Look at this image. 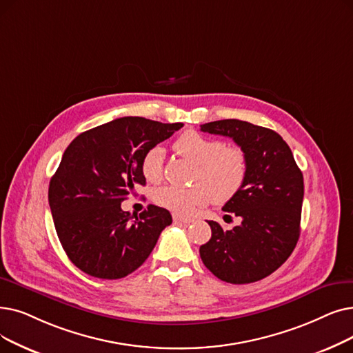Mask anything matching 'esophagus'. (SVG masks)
Here are the masks:
<instances>
[{
    "mask_svg": "<svg viewBox=\"0 0 353 353\" xmlns=\"http://www.w3.org/2000/svg\"><path fill=\"white\" fill-rule=\"evenodd\" d=\"M173 221H174V222H181V223H190V222H193L192 218L181 216V214H179V213H174V214H173Z\"/></svg>",
    "mask_w": 353,
    "mask_h": 353,
    "instance_id": "obj_1",
    "label": "esophagus"
}]
</instances>
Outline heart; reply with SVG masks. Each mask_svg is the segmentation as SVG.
Masks as SVG:
<instances>
[{"label": "heart", "instance_id": "b5f03b06", "mask_svg": "<svg viewBox=\"0 0 353 353\" xmlns=\"http://www.w3.org/2000/svg\"><path fill=\"white\" fill-rule=\"evenodd\" d=\"M179 154L196 164L193 188L165 185L154 192V202L176 213L189 214L210 199L228 202L243 186L248 173V160L238 147H226L221 140L209 139L196 131H186L174 143ZM164 150L151 147L141 159V173L148 181H159L163 174Z\"/></svg>", "mask_w": 353, "mask_h": 353}]
</instances>
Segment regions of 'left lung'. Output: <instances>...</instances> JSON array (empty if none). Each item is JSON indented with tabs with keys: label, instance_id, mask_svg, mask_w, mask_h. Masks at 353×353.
Listing matches in <instances>:
<instances>
[{
	"label": "left lung",
	"instance_id": "left-lung-1",
	"mask_svg": "<svg viewBox=\"0 0 353 353\" xmlns=\"http://www.w3.org/2000/svg\"><path fill=\"white\" fill-rule=\"evenodd\" d=\"M203 132L232 139L248 160L241 190L222 208L241 218L223 231L209 221L212 238L202 245L206 268L222 281L248 284L281 267L300 236L303 174L281 135L247 121L221 119L201 125ZM229 216V214H226Z\"/></svg>",
	"mask_w": 353,
	"mask_h": 353
}]
</instances>
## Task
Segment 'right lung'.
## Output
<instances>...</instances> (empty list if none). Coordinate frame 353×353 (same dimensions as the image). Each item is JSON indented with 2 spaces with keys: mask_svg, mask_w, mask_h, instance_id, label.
<instances>
[{
  "mask_svg": "<svg viewBox=\"0 0 353 353\" xmlns=\"http://www.w3.org/2000/svg\"><path fill=\"white\" fill-rule=\"evenodd\" d=\"M183 127L124 117L79 134L65 150L49 185V205L60 243L70 261L92 277L118 280L148 258L167 209L150 205L132 219L121 209L137 185H145L141 159Z\"/></svg>",
  "mask_w": 353,
  "mask_h": 353,
  "instance_id": "right-lung-1",
  "label": "right lung"
}]
</instances>
